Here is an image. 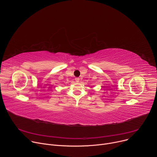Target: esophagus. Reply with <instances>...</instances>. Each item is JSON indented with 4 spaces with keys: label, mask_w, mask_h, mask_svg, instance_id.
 <instances>
[{
    "label": "esophagus",
    "mask_w": 157,
    "mask_h": 157,
    "mask_svg": "<svg viewBox=\"0 0 157 157\" xmlns=\"http://www.w3.org/2000/svg\"><path fill=\"white\" fill-rule=\"evenodd\" d=\"M79 80H80V79H79V78H75V81H76V82H79Z\"/></svg>",
    "instance_id": "1"
}]
</instances>
